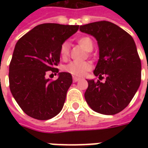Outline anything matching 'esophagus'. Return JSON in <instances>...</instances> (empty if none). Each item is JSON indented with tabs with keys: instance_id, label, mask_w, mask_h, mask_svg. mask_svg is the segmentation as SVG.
I'll use <instances>...</instances> for the list:
<instances>
[{
	"instance_id": "1",
	"label": "esophagus",
	"mask_w": 148,
	"mask_h": 148,
	"mask_svg": "<svg viewBox=\"0 0 148 148\" xmlns=\"http://www.w3.org/2000/svg\"><path fill=\"white\" fill-rule=\"evenodd\" d=\"M81 78L79 77H73V81H74V82H77L78 81H80Z\"/></svg>"
}]
</instances>
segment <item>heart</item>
I'll return each mask as SVG.
<instances>
[{"label": "heart", "instance_id": "heart-1", "mask_svg": "<svg viewBox=\"0 0 148 148\" xmlns=\"http://www.w3.org/2000/svg\"><path fill=\"white\" fill-rule=\"evenodd\" d=\"M77 43L83 47L86 51H91L93 47V42L90 37L82 36L77 39ZM60 56L62 59H66L70 54V44L67 41L62 42L60 47ZM92 68V65L89 62H77L72 61L68 64L65 65L63 70L67 73H70L74 76L82 77L90 71Z\"/></svg>", "mask_w": 148, "mask_h": 148}]
</instances>
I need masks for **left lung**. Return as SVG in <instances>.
<instances>
[{
    "label": "left lung",
    "instance_id": "1",
    "mask_svg": "<svg viewBox=\"0 0 148 148\" xmlns=\"http://www.w3.org/2000/svg\"><path fill=\"white\" fill-rule=\"evenodd\" d=\"M79 29L97 39L99 59L93 74L99 79L105 76L104 82L87 80L85 99L93 111L116 114L128 106L141 82V61L135 41L109 21L81 25Z\"/></svg>",
    "mask_w": 148,
    "mask_h": 148
}]
</instances>
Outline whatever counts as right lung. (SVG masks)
<instances>
[{
	"instance_id": "1",
	"label": "right lung",
	"mask_w": 148,
	"mask_h": 148,
	"mask_svg": "<svg viewBox=\"0 0 148 148\" xmlns=\"http://www.w3.org/2000/svg\"><path fill=\"white\" fill-rule=\"evenodd\" d=\"M78 25L42 24L21 37L9 64V88L21 109L31 117L45 121L61 112L72 84L67 72L51 81L47 75L58 72L60 47L78 30Z\"/></svg>"
}]
</instances>
